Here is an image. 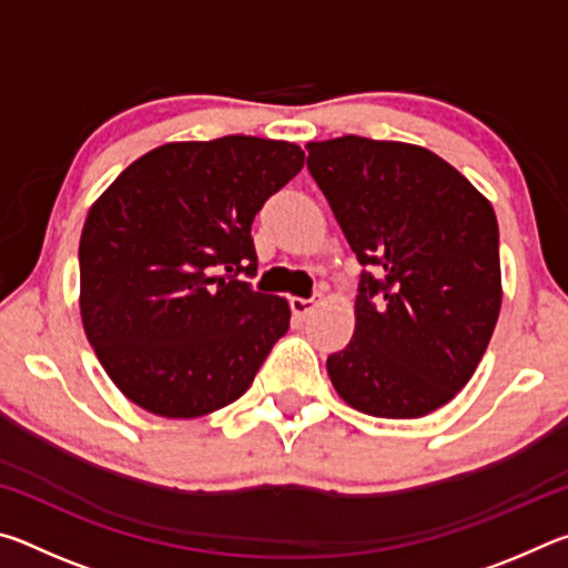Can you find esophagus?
<instances>
[{
	"instance_id": "esophagus-1",
	"label": "esophagus",
	"mask_w": 568,
	"mask_h": 568,
	"mask_svg": "<svg viewBox=\"0 0 568 568\" xmlns=\"http://www.w3.org/2000/svg\"><path fill=\"white\" fill-rule=\"evenodd\" d=\"M321 303V297H291V311L295 318H305L315 305Z\"/></svg>"
}]
</instances>
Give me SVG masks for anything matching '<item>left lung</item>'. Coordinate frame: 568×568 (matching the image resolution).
Instances as JSON below:
<instances>
[{
	"label": "left lung",
	"mask_w": 568,
	"mask_h": 568,
	"mask_svg": "<svg viewBox=\"0 0 568 568\" xmlns=\"http://www.w3.org/2000/svg\"><path fill=\"white\" fill-rule=\"evenodd\" d=\"M307 170L361 273L355 331L328 376L355 410L420 418L474 376L501 311L498 223L434 152L358 134L307 142Z\"/></svg>",
	"instance_id": "8db88e82"
}]
</instances>
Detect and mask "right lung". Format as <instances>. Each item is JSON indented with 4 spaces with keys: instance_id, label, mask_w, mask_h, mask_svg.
<instances>
[{
    "instance_id": "add662e5",
    "label": "right lung",
    "mask_w": 568,
    "mask_h": 568,
    "mask_svg": "<svg viewBox=\"0 0 568 568\" xmlns=\"http://www.w3.org/2000/svg\"><path fill=\"white\" fill-rule=\"evenodd\" d=\"M293 142L227 134L168 142L134 160L90 207L80 313L114 386L165 418L237 400L291 328L285 297L253 291L250 225L303 170Z\"/></svg>"
}]
</instances>
